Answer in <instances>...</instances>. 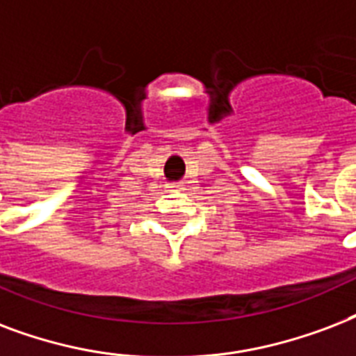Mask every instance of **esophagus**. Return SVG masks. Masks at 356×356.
<instances>
[{
	"label": "esophagus",
	"instance_id": "34e87169",
	"mask_svg": "<svg viewBox=\"0 0 356 356\" xmlns=\"http://www.w3.org/2000/svg\"><path fill=\"white\" fill-rule=\"evenodd\" d=\"M167 187H169L170 191H178V189H184V187H181V184H169Z\"/></svg>",
	"mask_w": 356,
	"mask_h": 356
}]
</instances>
